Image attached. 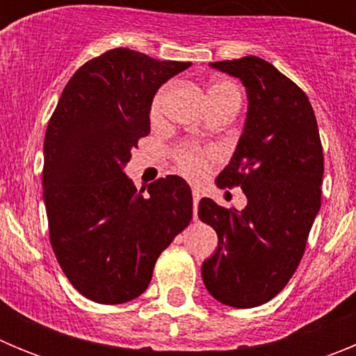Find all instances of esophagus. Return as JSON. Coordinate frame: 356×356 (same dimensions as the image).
<instances>
[{"mask_svg":"<svg viewBox=\"0 0 356 356\" xmlns=\"http://www.w3.org/2000/svg\"><path fill=\"white\" fill-rule=\"evenodd\" d=\"M201 200V191L200 188H193V203H194V216L197 213V205H200Z\"/></svg>","mask_w":356,"mask_h":356,"instance_id":"1","label":"esophagus"}]
</instances>
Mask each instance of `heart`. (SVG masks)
<instances>
[{
    "instance_id": "1",
    "label": "heart",
    "mask_w": 356,
    "mask_h": 356,
    "mask_svg": "<svg viewBox=\"0 0 356 356\" xmlns=\"http://www.w3.org/2000/svg\"><path fill=\"white\" fill-rule=\"evenodd\" d=\"M165 89H160L155 94L153 102L149 106V115L155 121L162 115L163 99H165ZM210 96H217V94H235L238 96V90L232 81H217L210 87ZM217 160V153L210 147H200L194 144H184L175 151V163L178 171L184 172L187 178L197 180L201 176H205L209 172L210 165Z\"/></svg>"
}]
</instances>
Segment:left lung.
<instances>
[{
  "label": "left lung",
  "mask_w": 356,
  "mask_h": 356,
  "mask_svg": "<svg viewBox=\"0 0 356 356\" xmlns=\"http://www.w3.org/2000/svg\"><path fill=\"white\" fill-rule=\"evenodd\" d=\"M244 83L246 127L217 187H241L244 210L203 197L197 216L212 226L219 246L203 262L207 291L235 308L273 300L292 278L321 209L325 156L307 94L259 56L210 64Z\"/></svg>",
  "instance_id": "8db88e82"
}]
</instances>
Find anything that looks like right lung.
<instances>
[{"label": "right lung", "mask_w": 356, "mask_h": 356, "mask_svg": "<svg viewBox=\"0 0 356 356\" xmlns=\"http://www.w3.org/2000/svg\"><path fill=\"white\" fill-rule=\"evenodd\" d=\"M188 65L108 49L72 74L49 119L42 168L49 241L72 287L90 301L119 305L143 294L160 253L193 219L184 178H159L144 196L122 172L149 134L155 92Z\"/></svg>", "instance_id": "right-lung-1"}]
</instances>
